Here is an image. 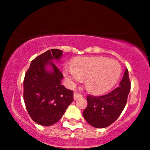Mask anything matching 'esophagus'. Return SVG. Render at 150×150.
Instances as JSON below:
<instances>
[{
    "label": "esophagus",
    "instance_id": "obj_1",
    "mask_svg": "<svg viewBox=\"0 0 150 150\" xmlns=\"http://www.w3.org/2000/svg\"><path fill=\"white\" fill-rule=\"evenodd\" d=\"M81 96H82V94H80V93L74 92V100H76L77 98H79Z\"/></svg>",
    "mask_w": 150,
    "mask_h": 150
}]
</instances>
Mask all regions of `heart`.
<instances>
[{
  "label": "heart",
  "instance_id": "obj_1",
  "mask_svg": "<svg viewBox=\"0 0 150 150\" xmlns=\"http://www.w3.org/2000/svg\"><path fill=\"white\" fill-rule=\"evenodd\" d=\"M121 67L117 61L105 57H83L75 59L72 66L64 69V75L71 84L85 79L87 89L100 94L112 88L119 79Z\"/></svg>",
  "mask_w": 150,
  "mask_h": 150
}]
</instances>
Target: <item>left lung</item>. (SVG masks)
<instances>
[{
	"label": "left lung",
	"mask_w": 150,
	"mask_h": 150,
	"mask_svg": "<svg viewBox=\"0 0 150 150\" xmlns=\"http://www.w3.org/2000/svg\"><path fill=\"white\" fill-rule=\"evenodd\" d=\"M131 83L127 69H125L119 86L103 96L87 95V106L83 116L89 125L105 128L112 124L120 115L127 103Z\"/></svg>",
	"instance_id": "obj_1"
}]
</instances>
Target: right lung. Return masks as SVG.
<instances>
[{
    "label": "right lung",
    "mask_w": 150,
    "mask_h": 150,
    "mask_svg": "<svg viewBox=\"0 0 150 150\" xmlns=\"http://www.w3.org/2000/svg\"><path fill=\"white\" fill-rule=\"evenodd\" d=\"M63 51L52 49L31 62L23 81V98L32 119L42 126H50L61 119L74 100L72 90L61 85L63 75L53 62L59 59ZM47 64L53 70H46Z\"/></svg>",
    "instance_id": "add662e5"
}]
</instances>
